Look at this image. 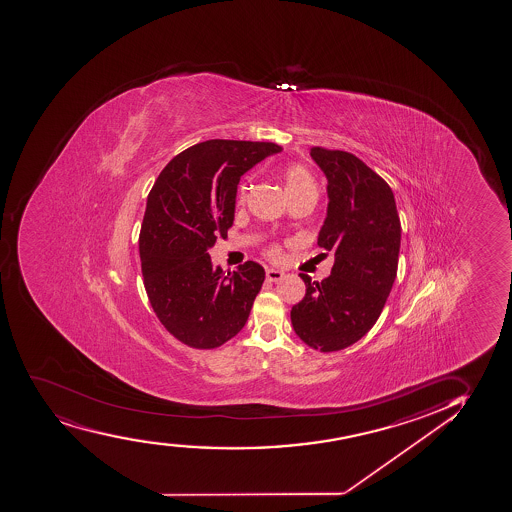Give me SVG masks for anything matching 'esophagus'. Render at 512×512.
I'll list each match as a JSON object with an SVG mask.
<instances>
[{
	"instance_id": "obj_1",
	"label": "esophagus",
	"mask_w": 512,
	"mask_h": 512,
	"mask_svg": "<svg viewBox=\"0 0 512 512\" xmlns=\"http://www.w3.org/2000/svg\"><path fill=\"white\" fill-rule=\"evenodd\" d=\"M285 277V273L282 270H277V268H266V278L270 280V282H278V280H282Z\"/></svg>"
}]
</instances>
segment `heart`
<instances>
[{"label": "heart", "mask_w": 512, "mask_h": 512, "mask_svg": "<svg viewBox=\"0 0 512 512\" xmlns=\"http://www.w3.org/2000/svg\"><path fill=\"white\" fill-rule=\"evenodd\" d=\"M282 177L288 196L304 191V189H316L311 172L307 171L306 167H302V165H287L283 169ZM244 196H246V186H241V189H239V203L244 201Z\"/></svg>", "instance_id": "heart-1"}]
</instances>
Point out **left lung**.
I'll list each match as a JSON object with an SVG mask.
<instances>
[{
	"label": "left lung",
	"mask_w": 512,
	"mask_h": 512,
	"mask_svg": "<svg viewBox=\"0 0 512 512\" xmlns=\"http://www.w3.org/2000/svg\"><path fill=\"white\" fill-rule=\"evenodd\" d=\"M328 179V210L318 244L335 254L331 275L306 283L290 312L300 340L319 352L359 341L381 316L398 271L401 224L388 183L352 153L311 148Z\"/></svg>",
	"instance_id": "obj_1"
}]
</instances>
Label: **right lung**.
<instances>
[{
  "label": "right lung",
  "mask_w": 512,
  "mask_h": 512,
  "mask_svg": "<svg viewBox=\"0 0 512 512\" xmlns=\"http://www.w3.org/2000/svg\"><path fill=\"white\" fill-rule=\"evenodd\" d=\"M278 152L266 141H203L165 165L148 194L140 232L145 290L160 323L188 347H220L249 318L263 266L247 261L224 273L208 249L234 224L241 176Z\"/></svg>",
  "instance_id": "obj_1"
}]
</instances>
